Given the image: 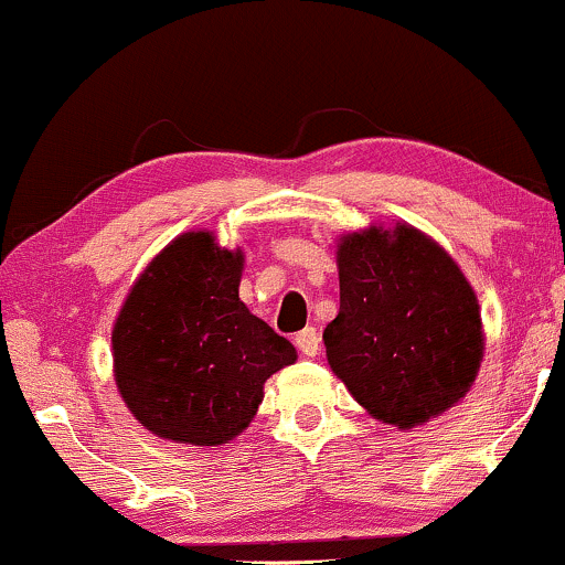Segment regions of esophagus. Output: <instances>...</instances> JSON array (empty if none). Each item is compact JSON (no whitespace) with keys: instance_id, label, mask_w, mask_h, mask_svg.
<instances>
[{"instance_id":"esophagus-1","label":"esophagus","mask_w":565,"mask_h":565,"mask_svg":"<svg viewBox=\"0 0 565 565\" xmlns=\"http://www.w3.org/2000/svg\"><path fill=\"white\" fill-rule=\"evenodd\" d=\"M296 347L303 356H317V351H320V333H317V328H303L296 335Z\"/></svg>"}]
</instances>
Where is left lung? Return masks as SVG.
Wrapping results in <instances>:
<instances>
[{
	"instance_id": "obj_1",
	"label": "left lung",
	"mask_w": 565,
	"mask_h": 565,
	"mask_svg": "<svg viewBox=\"0 0 565 565\" xmlns=\"http://www.w3.org/2000/svg\"><path fill=\"white\" fill-rule=\"evenodd\" d=\"M335 262L341 309L322 341L349 394L402 430L455 407L483 360L479 298L455 258L396 222L341 235Z\"/></svg>"
}]
</instances>
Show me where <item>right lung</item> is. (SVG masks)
Segmentation results:
<instances>
[{
  "label": "right lung",
  "instance_id": "obj_1",
  "mask_svg": "<svg viewBox=\"0 0 565 565\" xmlns=\"http://www.w3.org/2000/svg\"><path fill=\"white\" fill-rule=\"evenodd\" d=\"M243 248L182 232L142 269L113 322V377L158 439L218 447L241 436L294 343L241 301Z\"/></svg>",
  "mask_w": 565,
  "mask_h": 565
}]
</instances>
